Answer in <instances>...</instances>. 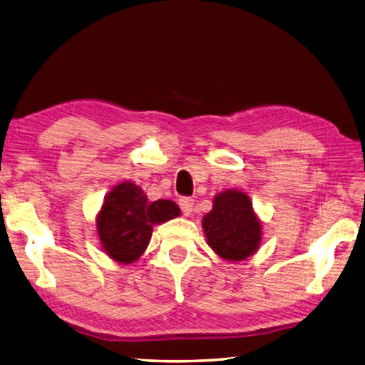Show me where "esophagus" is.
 Instances as JSON below:
<instances>
[{
	"instance_id": "34e87169",
	"label": "esophagus",
	"mask_w": 365,
	"mask_h": 365,
	"mask_svg": "<svg viewBox=\"0 0 365 365\" xmlns=\"http://www.w3.org/2000/svg\"><path fill=\"white\" fill-rule=\"evenodd\" d=\"M179 205L182 208V212L185 214V216H191V212L194 210V200L190 199V197H183L179 200Z\"/></svg>"
}]
</instances>
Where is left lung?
I'll list each match as a JSON object with an SVG mask.
<instances>
[{
  "instance_id": "8db88e82",
  "label": "left lung",
  "mask_w": 365,
  "mask_h": 365,
  "mask_svg": "<svg viewBox=\"0 0 365 365\" xmlns=\"http://www.w3.org/2000/svg\"><path fill=\"white\" fill-rule=\"evenodd\" d=\"M202 228L208 245L220 259L240 262L253 256L262 242V223L244 191L225 190L214 195L212 210Z\"/></svg>"
}]
</instances>
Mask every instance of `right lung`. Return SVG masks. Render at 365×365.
I'll list each match as a JSON object with an SVG mask.
<instances>
[{"label":"right lung","mask_w":365,"mask_h":365,"mask_svg":"<svg viewBox=\"0 0 365 365\" xmlns=\"http://www.w3.org/2000/svg\"><path fill=\"white\" fill-rule=\"evenodd\" d=\"M179 216L173 200L149 202L135 183H118L105 195L96 219L101 250L118 264H133L148 248L153 227Z\"/></svg>","instance_id":"1"}]
</instances>
